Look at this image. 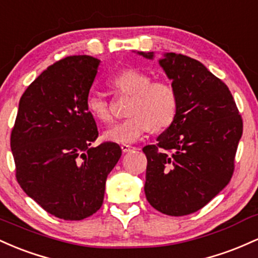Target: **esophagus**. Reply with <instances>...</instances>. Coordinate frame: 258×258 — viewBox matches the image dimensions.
Listing matches in <instances>:
<instances>
[{
  "label": "esophagus",
  "instance_id": "obj_1",
  "mask_svg": "<svg viewBox=\"0 0 258 258\" xmlns=\"http://www.w3.org/2000/svg\"><path fill=\"white\" fill-rule=\"evenodd\" d=\"M120 149H121V151H123L124 153H126V152H130V151H132V150H135V147L129 146V145H121Z\"/></svg>",
  "mask_w": 258,
  "mask_h": 258
}]
</instances>
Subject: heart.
Here are the masks:
<instances>
[{
	"label": "heart",
	"instance_id": "obj_1",
	"mask_svg": "<svg viewBox=\"0 0 258 258\" xmlns=\"http://www.w3.org/2000/svg\"><path fill=\"white\" fill-rule=\"evenodd\" d=\"M111 86L132 95L126 119L109 126L105 132L107 140L117 144H133L151 129H162L174 120L178 111V96L169 83L156 80L138 69H124L109 80ZM86 109L101 121L111 120L109 103L97 92L86 97Z\"/></svg>",
	"mask_w": 258,
	"mask_h": 258
}]
</instances>
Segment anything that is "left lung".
<instances>
[{
  "mask_svg": "<svg viewBox=\"0 0 258 258\" xmlns=\"http://www.w3.org/2000/svg\"><path fill=\"white\" fill-rule=\"evenodd\" d=\"M147 59L155 52H138ZM158 63L178 96V111L147 157L145 195L168 216H186L227 186L234 172L242 119L229 89L199 60L173 52Z\"/></svg>",
  "mask_w": 258,
  "mask_h": 258,
  "instance_id": "8db88e82",
  "label": "left lung"
}]
</instances>
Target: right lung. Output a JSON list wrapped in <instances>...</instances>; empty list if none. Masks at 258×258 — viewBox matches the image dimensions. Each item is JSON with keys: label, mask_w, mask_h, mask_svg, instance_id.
Wrapping results in <instances>:
<instances>
[{"label": "right lung", "mask_w": 258, "mask_h": 258, "mask_svg": "<svg viewBox=\"0 0 258 258\" xmlns=\"http://www.w3.org/2000/svg\"><path fill=\"white\" fill-rule=\"evenodd\" d=\"M100 59L71 56L48 67L20 97L11 135L17 180L29 198L66 221H82L102 206L106 179L121 156L98 137L86 97Z\"/></svg>", "instance_id": "1"}]
</instances>
